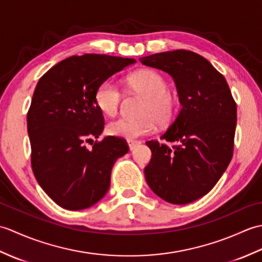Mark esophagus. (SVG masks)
I'll list each match as a JSON object with an SVG mask.
<instances>
[{
    "instance_id": "obj_1",
    "label": "esophagus",
    "mask_w": 262,
    "mask_h": 262,
    "mask_svg": "<svg viewBox=\"0 0 262 262\" xmlns=\"http://www.w3.org/2000/svg\"><path fill=\"white\" fill-rule=\"evenodd\" d=\"M127 143H128V146H129L130 151L132 149H134L138 145V144H140V142L134 141V140H127Z\"/></svg>"
}]
</instances>
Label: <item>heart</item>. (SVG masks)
I'll list each match as a JSON object with an SVG mask.
<instances>
[{
	"label": "heart",
	"mask_w": 262,
	"mask_h": 262,
	"mask_svg": "<svg viewBox=\"0 0 262 262\" xmlns=\"http://www.w3.org/2000/svg\"><path fill=\"white\" fill-rule=\"evenodd\" d=\"M127 85L133 93L144 97L137 118H118L108 125L111 135L135 140L154 130L157 124L166 126L174 120L179 110V99L169 90V82L158 71L141 70L127 77ZM122 99L119 86L105 80L98 85L94 101L103 114L118 113Z\"/></svg>",
	"instance_id": "heart-1"
}]
</instances>
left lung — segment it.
<instances>
[{"mask_svg": "<svg viewBox=\"0 0 262 262\" xmlns=\"http://www.w3.org/2000/svg\"><path fill=\"white\" fill-rule=\"evenodd\" d=\"M140 60L173 77L182 105L163 142H146L152 151L146 182L165 202H194L214 188L231 162L236 103L225 77L196 53L178 49Z\"/></svg>", "mask_w": 262, "mask_h": 262, "instance_id": "8db88e82", "label": "left lung"}]
</instances>
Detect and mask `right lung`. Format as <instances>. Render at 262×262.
<instances>
[{
  "label": "right lung",
  "mask_w": 262,
  "mask_h": 262,
  "mask_svg": "<svg viewBox=\"0 0 262 262\" xmlns=\"http://www.w3.org/2000/svg\"><path fill=\"white\" fill-rule=\"evenodd\" d=\"M135 62L98 54L71 56L38 81L27 114L31 168L60 207L85 209L107 193L115 161L129 148L116 136L86 146L104 128L94 93L100 83Z\"/></svg>",
  "instance_id": "1"
}]
</instances>
